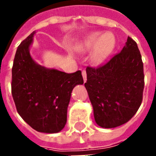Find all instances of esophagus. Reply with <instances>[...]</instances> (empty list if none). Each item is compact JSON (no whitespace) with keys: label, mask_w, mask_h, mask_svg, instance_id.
Returning <instances> with one entry per match:
<instances>
[{"label":"esophagus","mask_w":156,"mask_h":156,"mask_svg":"<svg viewBox=\"0 0 156 156\" xmlns=\"http://www.w3.org/2000/svg\"><path fill=\"white\" fill-rule=\"evenodd\" d=\"M82 75H83V81L86 82V79H87V73H86V70H83V71H82Z\"/></svg>","instance_id":"1"}]
</instances>
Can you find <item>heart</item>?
<instances>
[{
  "label": "heart",
  "instance_id": "heart-1",
  "mask_svg": "<svg viewBox=\"0 0 156 156\" xmlns=\"http://www.w3.org/2000/svg\"><path fill=\"white\" fill-rule=\"evenodd\" d=\"M115 37L112 34L95 32L78 43L75 48L79 52H87L94 50L92 55V60L94 63L98 64L108 58L115 48Z\"/></svg>",
  "mask_w": 156,
  "mask_h": 156
}]
</instances>
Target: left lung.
<instances>
[{
  "mask_svg": "<svg viewBox=\"0 0 156 156\" xmlns=\"http://www.w3.org/2000/svg\"><path fill=\"white\" fill-rule=\"evenodd\" d=\"M84 86L96 123L115 128L131 119L140 106L144 87V66L137 43L128 37L125 47L97 68L88 66Z\"/></svg>",
  "mask_w": 156,
  "mask_h": 156,
  "instance_id": "obj_1",
  "label": "left lung"
}]
</instances>
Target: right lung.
<instances>
[{"mask_svg":"<svg viewBox=\"0 0 156 156\" xmlns=\"http://www.w3.org/2000/svg\"><path fill=\"white\" fill-rule=\"evenodd\" d=\"M35 32L19 45L12 66V94L20 116L35 130L58 133L67 122L73 88L83 84L80 70L67 73L37 64L29 53Z\"/></svg>","mask_w":156,"mask_h":156,"instance_id":"obj_1","label":"right lung"}]
</instances>
